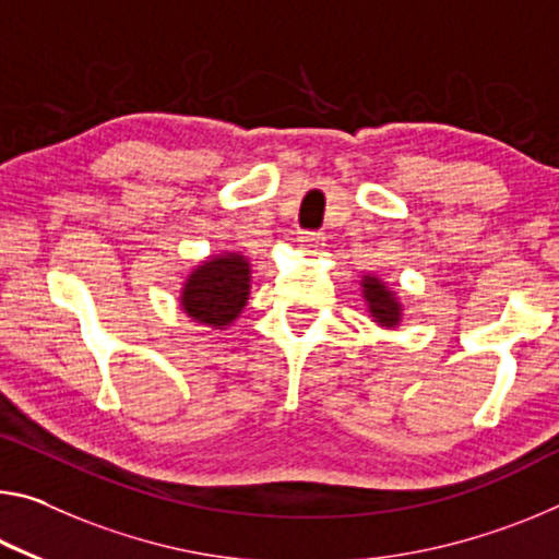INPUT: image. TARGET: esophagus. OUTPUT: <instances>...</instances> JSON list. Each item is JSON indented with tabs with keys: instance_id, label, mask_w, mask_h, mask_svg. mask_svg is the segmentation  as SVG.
Wrapping results in <instances>:
<instances>
[{
	"instance_id": "1",
	"label": "esophagus",
	"mask_w": 559,
	"mask_h": 559,
	"mask_svg": "<svg viewBox=\"0 0 559 559\" xmlns=\"http://www.w3.org/2000/svg\"><path fill=\"white\" fill-rule=\"evenodd\" d=\"M298 246L308 253H318L325 246V236L323 234H300L298 236Z\"/></svg>"
}]
</instances>
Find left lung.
<instances>
[{
  "label": "left lung",
  "mask_w": 559,
  "mask_h": 559,
  "mask_svg": "<svg viewBox=\"0 0 559 559\" xmlns=\"http://www.w3.org/2000/svg\"><path fill=\"white\" fill-rule=\"evenodd\" d=\"M360 288L373 323H378L380 328H388V331H393V328L403 323L401 298H397L395 290L388 286L385 281H380L376 273H366V276L360 278Z\"/></svg>",
  "instance_id": "obj_1"
}]
</instances>
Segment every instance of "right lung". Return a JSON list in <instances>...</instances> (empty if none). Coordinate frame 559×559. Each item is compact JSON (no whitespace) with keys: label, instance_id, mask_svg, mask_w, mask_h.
Here are the masks:
<instances>
[{"label":"right lung","instance_id":"1","mask_svg":"<svg viewBox=\"0 0 559 559\" xmlns=\"http://www.w3.org/2000/svg\"><path fill=\"white\" fill-rule=\"evenodd\" d=\"M251 296V261L241 251H224L201 261L186 276L181 311L206 328L224 331L243 313Z\"/></svg>","mask_w":559,"mask_h":559}]
</instances>
